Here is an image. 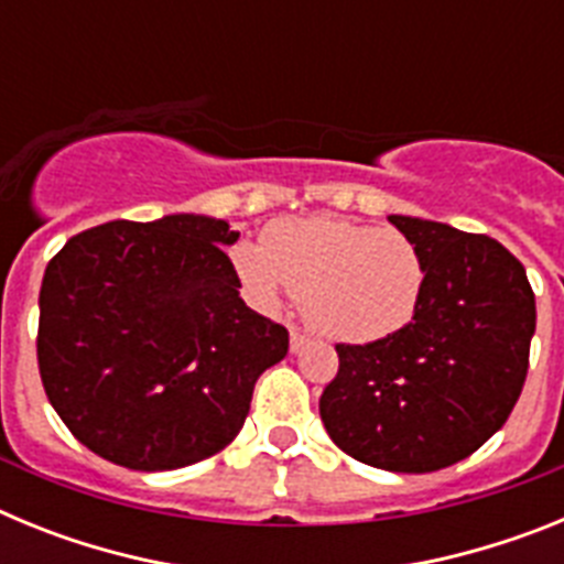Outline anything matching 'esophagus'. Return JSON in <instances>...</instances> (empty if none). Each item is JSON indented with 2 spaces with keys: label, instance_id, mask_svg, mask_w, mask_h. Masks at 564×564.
<instances>
[{
  "label": "esophagus",
  "instance_id": "obj_1",
  "mask_svg": "<svg viewBox=\"0 0 564 564\" xmlns=\"http://www.w3.org/2000/svg\"><path fill=\"white\" fill-rule=\"evenodd\" d=\"M311 341V338L305 336L302 330H296V327H291V352H299V350H305V344Z\"/></svg>",
  "mask_w": 564,
  "mask_h": 564
}]
</instances>
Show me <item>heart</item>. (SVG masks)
Here are the masks:
<instances>
[{"label":"heart","mask_w":564,"mask_h":564,"mask_svg":"<svg viewBox=\"0 0 564 564\" xmlns=\"http://www.w3.org/2000/svg\"><path fill=\"white\" fill-rule=\"evenodd\" d=\"M234 268L265 305L299 296L305 316L333 341H378L412 322L426 268L417 246L395 228L336 217L276 223L265 246L234 248Z\"/></svg>","instance_id":"obj_1"}]
</instances>
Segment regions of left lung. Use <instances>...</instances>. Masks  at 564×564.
I'll return each instance as SVG.
<instances>
[{
	"mask_svg": "<svg viewBox=\"0 0 564 564\" xmlns=\"http://www.w3.org/2000/svg\"><path fill=\"white\" fill-rule=\"evenodd\" d=\"M421 251L426 282L406 327L336 344L318 398L327 435L367 466L423 475L477 452L514 410L528 376L536 302L520 259L486 234L392 214Z\"/></svg>",
	"mask_w": 564,
	"mask_h": 564,
	"instance_id": "1",
	"label": "left lung"
}]
</instances>
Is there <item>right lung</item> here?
I'll return each instance as SVG.
<instances>
[{
    "instance_id": "right-lung-1",
    "label": "right lung",
    "mask_w": 564,
    "mask_h": 564,
    "mask_svg": "<svg viewBox=\"0 0 564 564\" xmlns=\"http://www.w3.org/2000/svg\"><path fill=\"white\" fill-rule=\"evenodd\" d=\"M226 220H112L67 239L39 291L44 392L76 441L134 471L226 449L288 330L239 299Z\"/></svg>"
}]
</instances>
